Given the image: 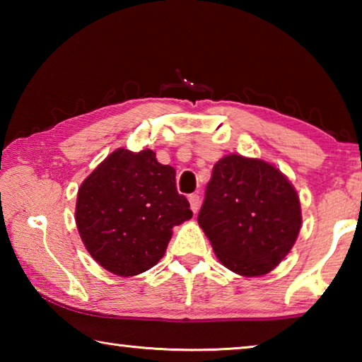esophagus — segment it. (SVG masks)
<instances>
[{
    "label": "esophagus",
    "mask_w": 362,
    "mask_h": 362,
    "mask_svg": "<svg viewBox=\"0 0 362 362\" xmlns=\"http://www.w3.org/2000/svg\"><path fill=\"white\" fill-rule=\"evenodd\" d=\"M188 201H189V207H192V211H193L194 214L198 212V209H199V203H201L199 194H196V193L189 194V196H188Z\"/></svg>",
    "instance_id": "obj_1"
}]
</instances>
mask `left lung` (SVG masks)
<instances>
[{
    "instance_id": "obj_1",
    "label": "left lung",
    "mask_w": 362,
    "mask_h": 362,
    "mask_svg": "<svg viewBox=\"0 0 362 362\" xmlns=\"http://www.w3.org/2000/svg\"><path fill=\"white\" fill-rule=\"evenodd\" d=\"M198 223L226 268L262 276L292 249L302 214L296 189L276 168L228 155L214 166Z\"/></svg>"
}]
</instances>
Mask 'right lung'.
<instances>
[{
    "mask_svg": "<svg viewBox=\"0 0 362 362\" xmlns=\"http://www.w3.org/2000/svg\"><path fill=\"white\" fill-rule=\"evenodd\" d=\"M193 212L175 187V169L155 151L119 148L78 189L76 225L95 262L119 276L155 267L166 252L173 226Z\"/></svg>",
    "mask_w": 362,
    "mask_h": 362,
    "instance_id": "add662e5",
    "label": "right lung"
}]
</instances>
